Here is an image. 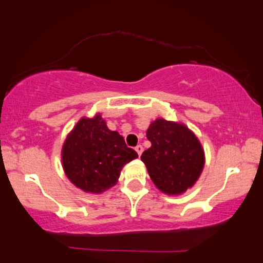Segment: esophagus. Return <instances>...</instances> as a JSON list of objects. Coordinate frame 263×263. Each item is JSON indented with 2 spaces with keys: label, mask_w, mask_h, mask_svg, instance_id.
Wrapping results in <instances>:
<instances>
[{
  "label": "esophagus",
  "mask_w": 263,
  "mask_h": 263,
  "mask_svg": "<svg viewBox=\"0 0 263 263\" xmlns=\"http://www.w3.org/2000/svg\"><path fill=\"white\" fill-rule=\"evenodd\" d=\"M135 151H136V152H137V155H138V156H141V155H142V152H143V147H142L141 144H138V146H136Z\"/></svg>",
  "instance_id": "obj_1"
}]
</instances>
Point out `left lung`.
I'll use <instances>...</instances> for the list:
<instances>
[{"label": "left lung", "mask_w": 263, "mask_h": 263, "mask_svg": "<svg viewBox=\"0 0 263 263\" xmlns=\"http://www.w3.org/2000/svg\"><path fill=\"white\" fill-rule=\"evenodd\" d=\"M151 147L142 153L151 179L167 195H180L200 177L205 153L200 141L182 122L156 119L146 132Z\"/></svg>", "instance_id": "8db88e82"}]
</instances>
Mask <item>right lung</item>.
Wrapping results in <instances>:
<instances>
[{
  "instance_id": "right-lung-1",
  "label": "right lung",
  "mask_w": 263,
  "mask_h": 263,
  "mask_svg": "<svg viewBox=\"0 0 263 263\" xmlns=\"http://www.w3.org/2000/svg\"><path fill=\"white\" fill-rule=\"evenodd\" d=\"M137 157L119 132L108 129L100 114L81 117L62 147L65 176L77 188L90 194L112 188L123 165Z\"/></svg>"
}]
</instances>
